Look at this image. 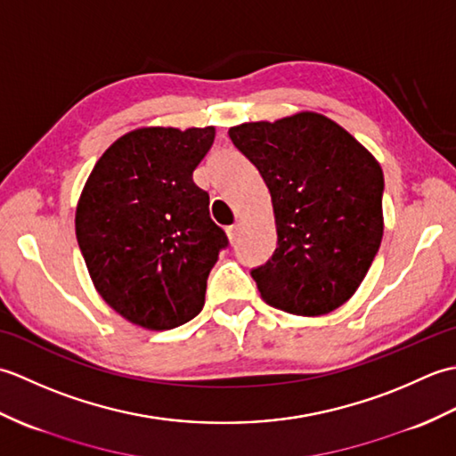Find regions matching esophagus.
<instances>
[{
  "label": "esophagus",
  "mask_w": 456,
  "mask_h": 456,
  "mask_svg": "<svg viewBox=\"0 0 456 456\" xmlns=\"http://www.w3.org/2000/svg\"><path fill=\"white\" fill-rule=\"evenodd\" d=\"M240 233V223H235V225L227 227V237H229V243H235L237 237Z\"/></svg>",
  "instance_id": "obj_1"
}]
</instances>
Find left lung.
<instances>
[{"label":"left lung","mask_w":456,"mask_h":456,"mask_svg":"<svg viewBox=\"0 0 456 456\" xmlns=\"http://www.w3.org/2000/svg\"><path fill=\"white\" fill-rule=\"evenodd\" d=\"M273 198L278 247L253 278L286 314L335 312L361 286L384 235V174L372 152L315 111L229 129Z\"/></svg>","instance_id":"obj_1"}]
</instances>
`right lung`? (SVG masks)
Wrapping results in <instances>:
<instances>
[{"label":"right lung","instance_id":"right-lung-1","mask_svg":"<svg viewBox=\"0 0 456 456\" xmlns=\"http://www.w3.org/2000/svg\"><path fill=\"white\" fill-rule=\"evenodd\" d=\"M216 127H141L95 162L76 206V239L103 302L127 322L164 331L206 302L227 237L209 217L193 170Z\"/></svg>","mask_w":456,"mask_h":456}]
</instances>
